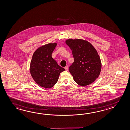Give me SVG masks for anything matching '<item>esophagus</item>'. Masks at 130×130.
Wrapping results in <instances>:
<instances>
[{
    "mask_svg": "<svg viewBox=\"0 0 130 130\" xmlns=\"http://www.w3.org/2000/svg\"><path fill=\"white\" fill-rule=\"evenodd\" d=\"M64 69H65V70H66V71H68V69H69V67H68V66H66L65 67V68H64Z\"/></svg>",
    "mask_w": 130,
    "mask_h": 130,
    "instance_id": "esophagus-1",
    "label": "esophagus"
}]
</instances>
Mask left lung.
<instances>
[{
    "mask_svg": "<svg viewBox=\"0 0 130 130\" xmlns=\"http://www.w3.org/2000/svg\"><path fill=\"white\" fill-rule=\"evenodd\" d=\"M65 43L71 50L74 58L69 71L74 82L80 86L90 85L99 77L101 69L97 51L91 43L83 39H69Z\"/></svg>",
    "mask_w": 130,
    "mask_h": 130,
    "instance_id": "left-lung-1",
    "label": "left lung"
}]
</instances>
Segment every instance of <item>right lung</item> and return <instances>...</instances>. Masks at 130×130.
Returning a JSON list of instances; mask_svg holds the SVG:
<instances>
[{
	"mask_svg": "<svg viewBox=\"0 0 130 130\" xmlns=\"http://www.w3.org/2000/svg\"><path fill=\"white\" fill-rule=\"evenodd\" d=\"M56 45L54 42L42 46L32 56L29 71L35 82L43 88H52L57 82L60 74L65 70L52 57Z\"/></svg>",
	"mask_w": 130,
	"mask_h": 130,
	"instance_id": "1",
	"label": "right lung"
}]
</instances>
